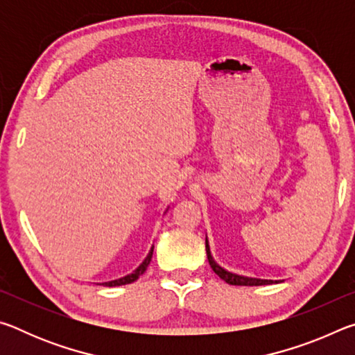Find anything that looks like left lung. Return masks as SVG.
<instances>
[{"instance_id":"8db88e82","label":"left lung","mask_w":355,"mask_h":355,"mask_svg":"<svg viewBox=\"0 0 355 355\" xmlns=\"http://www.w3.org/2000/svg\"><path fill=\"white\" fill-rule=\"evenodd\" d=\"M205 248H207V257L209 261V266H211L213 271L219 275L222 280H225L228 285H245V286H258V285H271L274 284V280H261V279H250V277H243V275H236L225 271L222 269L218 263L213 260L211 254H209V245L208 241L205 239Z\"/></svg>"}]
</instances>
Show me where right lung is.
I'll return each instance as SVG.
<instances>
[{
  "label": "right lung",
  "mask_w": 355,
  "mask_h": 355,
  "mask_svg": "<svg viewBox=\"0 0 355 355\" xmlns=\"http://www.w3.org/2000/svg\"><path fill=\"white\" fill-rule=\"evenodd\" d=\"M152 255H153V248L150 249L148 255L146 260L142 261V264L139 268L136 269V271L131 272L130 275H125V277L122 279H117V280H111V282H105V284H100V285H105V286H119V285H127V284H133V282H136L137 279H139V275H142L144 272H146L147 266L150 264V260H152Z\"/></svg>",
  "instance_id": "obj_1"
}]
</instances>
